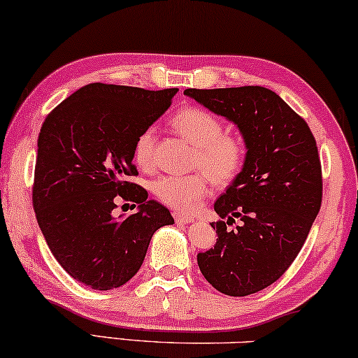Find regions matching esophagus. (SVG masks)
<instances>
[{
  "mask_svg": "<svg viewBox=\"0 0 358 358\" xmlns=\"http://www.w3.org/2000/svg\"><path fill=\"white\" fill-rule=\"evenodd\" d=\"M173 218H175L176 223H183V224H188V223H192V221H193L192 216L185 215V213H180V211H173Z\"/></svg>",
  "mask_w": 358,
  "mask_h": 358,
  "instance_id": "obj_1",
  "label": "esophagus"
}]
</instances>
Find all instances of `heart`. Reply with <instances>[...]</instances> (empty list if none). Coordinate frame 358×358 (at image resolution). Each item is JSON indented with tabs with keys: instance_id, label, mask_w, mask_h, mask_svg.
Instances as JSON below:
<instances>
[{
	"instance_id": "heart-1",
	"label": "heart",
	"mask_w": 358,
	"mask_h": 358,
	"mask_svg": "<svg viewBox=\"0 0 358 358\" xmlns=\"http://www.w3.org/2000/svg\"><path fill=\"white\" fill-rule=\"evenodd\" d=\"M171 129L193 145L189 175H166L153 183V193L165 205L194 211L210 192V178L218 187H228L241 175L248 160V143L241 135L224 132L218 117L203 107H183L170 119ZM134 160L140 169L155 164V130H142L134 143ZM206 171L203 172L202 170Z\"/></svg>"
}]
</instances>
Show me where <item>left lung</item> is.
Listing matches in <instances>:
<instances>
[{"mask_svg": "<svg viewBox=\"0 0 358 358\" xmlns=\"http://www.w3.org/2000/svg\"><path fill=\"white\" fill-rule=\"evenodd\" d=\"M188 97L238 125L246 165L215 203V248L198 252L216 291L243 297L282 275L304 246L322 205V166L309 125L273 90L259 85L187 89ZM242 220L228 232L226 222ZM226 219V222L222 220Z\"/></svg>", "mask_w": 358, "mask_h": 358, "instance_id": "8db88e82", "label": "left lung"}]
</instances>
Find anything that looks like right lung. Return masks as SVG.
Here are the masks:
<instances>
[{
    "label": "right lung",
    "mask_w": 358,
    "mask_h": 358,
    "mask_svg": "<svg viewBox=\"0 0 358 358\" xmlns=\"http://www.w3.org/2000/svg\"><path fill=\"white\" fill-rule=\"evenodd\" d=\"M178 89L87 84L46 117L38 137L33 206L49 250L69 275L97 291L124 286L145 259L153 233L173 224L148 200L134 143L171 106ZM120 199L139 211L115 219ZM135 206V205H134Z\"/></svg>",
    "instance_id": "1"
}]
</instances>
